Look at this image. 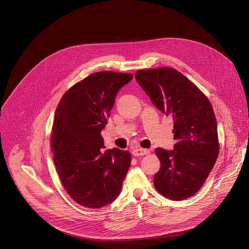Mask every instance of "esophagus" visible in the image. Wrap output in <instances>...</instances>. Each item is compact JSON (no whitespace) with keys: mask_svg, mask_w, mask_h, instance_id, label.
I'll use <instances>...</instances> for the list:
<instances>
[{"mask_svg":"<svg viewBox=\"0 0 249 249\" xmlns=\"http://www.w3.org/2000/svg\"><path fill=\"white\" fill-rule=\"evenodd\" d=\"M147 154H149V150L137 148V149H135L133 151V155H134V156H136V157H139V156H144V155H147Z\"/></svg>","mask_w":249,"mask_h":249,"instance_id":"esophagus-1","label":"esophagus"}]
</instances>
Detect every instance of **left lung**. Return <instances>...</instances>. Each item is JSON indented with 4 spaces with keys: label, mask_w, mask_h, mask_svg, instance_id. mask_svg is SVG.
Listing matches in <instances>:
<instances>
[{
    "label": "left lung",
    "mask_w": 249,
    "mask_h": 249,
    "mask_svg": "<svg viewBox=\"0 0 249 249\" xmlns=\"http://www.w3.org/2000/svg\"><path fill=\"white\" fill-rule=\"evenodd\" d=\"M136 80L157 108L173 118V150L158 147L156 190L172 200L189 198L205 183L218 156L217 123L209 99L179 71L140 70Z\"/></svg>",
    "instance_id": "1"
}]
</instances>
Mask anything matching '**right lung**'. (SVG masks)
Instances as JSON below:
<instances>
[{
    "label": "right lung",
    "instance_id": "right-lung-1",
    "mask_svg": "<svg viewBox=\"0 0 249 249\" xmlns=\"http://www.w3.org/2000/svg\"><path fill=\"white\" fill-rule=\"evenodd\" d=\"M133 77L91 74L67 90L55 109L51 139L55 168L67 194L84 207L101 208L120 195L132 157L118 148L104 151L101 132L116 94Z\"/></svg>",
    "mask_w": 249,
    "mask_h": 249
}]
</instances>
